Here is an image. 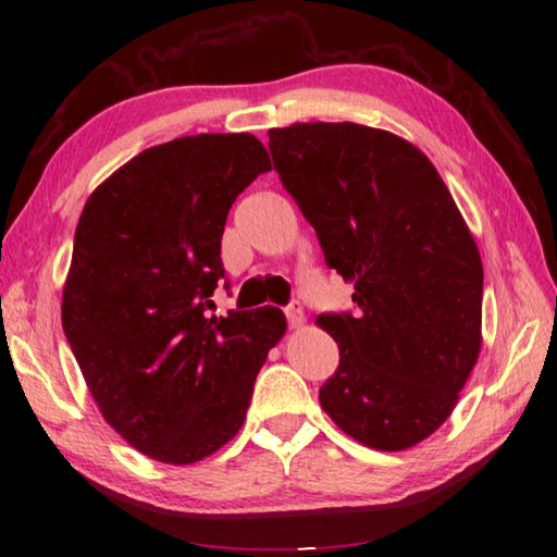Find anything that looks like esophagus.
<instances>
[{
	"label": "esophagus",
	"mask_w": 557,
	"mask_h": 557,
	"mask_svg": "<svg viewBox=\"0 0 557 557\" xmlns=\"http://www.w3.org/2000/svg\"><path fill=\"white\" fill-rule=\"evenodd\" d=\"M286 318H288V325L290 327H300V325L306 323V313H304V308H300L298 300L286 308Z\"/></svg>",
	"instance_id": "1"
}]
</instances>
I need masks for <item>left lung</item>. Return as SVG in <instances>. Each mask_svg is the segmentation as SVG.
<instances>
[{"label": "left lung", "mask_w": 557, "mask_h": 557, "mask_svg": "<svg viewBox=\"0 0 557 557\" xmlns=\"http://www.w3.org/2000/svg\"><path fill=\"white\" fill-rule=\"evenodd\" d=\"M269 148L358 304L315 318L341 348L321 407L370 449H409L449 419L479 360V246L430 158L395 133L294 123L271 127Z\"/></svg>", "instance_id": "8db88e82"}]
</instances>
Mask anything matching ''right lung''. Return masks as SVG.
I'll return each instance as SVG.
<instances>
[{
    "mask_svg": "<svg viewBox=\"0 0 557 557\" xmlns=\"http://www.w3.org/2000/svg\"><path fill=\"white\" fill-rule=\"evenodd\" d=\"M269 152L251 133L143 150L81 212L61 323L100 414L133 449L185 467L234 440L269 350L273 306L207 318L232 202Z\"/></svg>",
    "mask_w": 557,
    "mask_h": 557,
    "instance_id": "add662e5",
    "label": "right lung"
}]
</instances>
